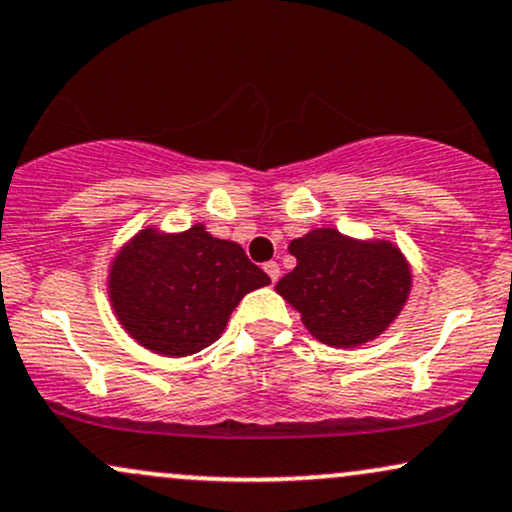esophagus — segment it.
Returning a JSON list of instances; mask_svg holds the SVG:
<instances>
[{
  "instance_id": "34e87169",
  "label": "esophagus",
  "mask_w": 512,
  "mask_h": 512,
  "mask_svg": "<svg viewBox=\"0 0 512 512\" xmlns=\"http://www.w3.org/2000/svg\"><path fill=\"white\" fill-rule=\"evenodd\" d=\"M264 272L269 274V279H272L274 283L279 281V276H281V269H279V264H276V262H267V264H264Z\"/></svg>"
}]
</instances>
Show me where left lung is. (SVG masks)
<instances>
[{
    "instance_id": "obj_1",
    "label": "left lung",
    "mask_w": 512,
    "mask_h": 512,
    "mask_svg": "<svg viewBox=\"0 0 512 512\" xmlns=\"http://www.w3.org/2000/svg\"><path fill=\"white\" fill-rule=\"evenodd\" d=\"M288 250L298 264L276 283V291L326 346L372 341L408 300L410 267L396 245L317 229L291 240Z\"/></svg>"
}]
</instances>
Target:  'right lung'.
I'll list each match as a JSON object with an SVG mask.
<instances>
[{"mask_svg": "<svg viewBox=\"0 0 512 512\" xmlns=\"http://www.w3.org/2000/svg\"><path fill=\"white\" fill-rule=\"evenodd\" d=\"M269 281L238 243L202 224L176 236L145 229L114 260L109 298L140 346L183 357L212 346L240 298Z\"/></svg>", "mask_w": 512, "mask_h": 512, "instance_id": "obj_1", "label": "right lung"}]
</instances>
